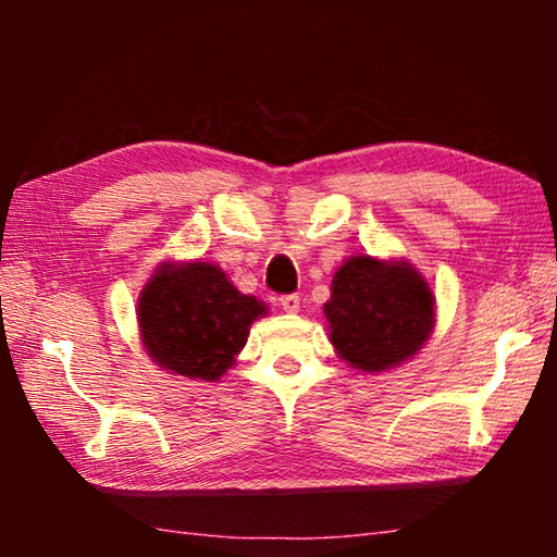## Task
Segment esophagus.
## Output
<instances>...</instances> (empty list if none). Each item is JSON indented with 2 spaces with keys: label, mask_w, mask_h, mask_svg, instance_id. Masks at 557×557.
Listing matches in <instances>:
<instances>
[{
  "label": "esophagus",
  "mask_w": 557,
  "mask_h": 557,
  "mask_svg": "<svg viewBox=\"0 0 557 557\" xmlns=\"http://www.w3.org/2000/svg\"><path fill=\"white\" fill-rule=\"evenodd\" d=\"M280 307L285 309V312H289V314L299 312V295H282L280 297Z\"/></svg>",
  "instance_id": "34e87169"
}]
</instances>
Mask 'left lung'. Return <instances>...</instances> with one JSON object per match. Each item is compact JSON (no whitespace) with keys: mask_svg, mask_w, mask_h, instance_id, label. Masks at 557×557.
<instances>
[{"mask_svg":"<svg viewBox=\"0 0 557 557\" xmlns=\"http://www.w3.org/2000/svg\"><path fill=\"white\" fill-rule=\"evenodd\" d=\"M324 314L338 356L354 369L385 371L428 342L435 297L408 262L356 256L334 275Z\"/></svg>","mask_w":557,"mask_h":557,"instance_id":"obj_1","label":"left lung"}]
</instances>
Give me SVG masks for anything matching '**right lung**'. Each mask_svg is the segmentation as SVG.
<instances>
[{"instance_id":"obj_1","label":"right lung","mask_w":557,"mask_h":557,"mask_svg":"<svg viewBox=\"0 0 557 557\" xmlns=\"http://www.w3.org/2000/svg\"><path fill=\"white\" fill-rule=\"evenodd\" d=\"M268 309L240 295L209 262L164 265L139 297V329L147 354L184 379L219 381L245 346L252 319Z\"/></svg>"}]
</instances>
